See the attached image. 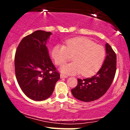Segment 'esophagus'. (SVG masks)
Wrapping results in <instances>:
<instances>
[{
  "mask_svg": "<svg viewBox=\"0 0 130 130\" xmlns=\"http://www.w3.org/2000/svg\"><path fill=\"white\" fill-rule=\"evenodd\" d=\"M67 77L68 76L66 75L63 74V73H61V74H60V78H67Z\"/></svg>",
  "mask_w": 130,
  "mask_h": 130,
  "instance_id": "1",
  "label": "esophagus"
}]
</instances>
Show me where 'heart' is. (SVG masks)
Wrapping results in <instances>:
<instances>
[{
  "mask_svg": "<svg viewBox=\"0 0 130 130\" xmlns=\"http://www.w3.org/2000/svg\"><path fill=\"white\" fill-rule=\"evenodd\" d=\"M65 46L56 44L52 50V57L57 65H61L69 59V53L73 55V62L63 64L60 68L62 73L67 74L80 73L84 77L95 74L105 60L104 47L94 44L84 37L73 38L65 42Z\"/></svg>",
  "mask_w": 130,
  "mask_h": 130,
  "instance_id": "obj_1",
  "label": "heart"
}]
</instances>
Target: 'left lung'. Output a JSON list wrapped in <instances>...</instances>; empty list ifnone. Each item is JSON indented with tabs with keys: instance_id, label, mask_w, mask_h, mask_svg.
I'll use <instances>...</instances> for the list:
<instances>
[{
	"instance_id": "1",
	"label": "left lung",
	"mask_w": 130,
	"mask_h": 130,
	"mask_svg": "<svg viewBox=\"0 0 130 130\" xmlns=\"http://www.w3.org/2000/svg\"><path fill=\"white\" fill-rule=\"evenodd\" d=\"M106 57L101 68L95 75L90 78H78V84L71 90L78 100L90 102L103 96L111 86L116 70V55L111 46L106 43Z\"/></svg>"
}]
</instances>
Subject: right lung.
I'll return each instance as SVG.
<instances>
[{"label": "right lung", "mask_w": 130, "mask_h": 130, "mask_svg": "<svg viewBox=\"0 0 130 130\" xmlns=\"http://www.w3.org/2000/svg\"><path fill=\"white\" fill-rule=\"evenodd\" d=\"M51 35L41 30L35 31L21 40L15 52L14 65L18 84L26 96L36 101L51 96L60 77L46 46Z\"/></svg>", "instance_id": "right-lung-1"}]
</instances>
